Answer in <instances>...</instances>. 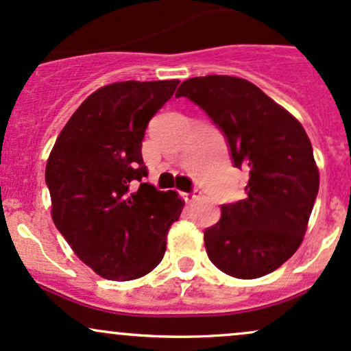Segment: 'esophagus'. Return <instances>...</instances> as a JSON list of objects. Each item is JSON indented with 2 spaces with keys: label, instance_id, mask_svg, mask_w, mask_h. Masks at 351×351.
<instances>
[{
  "label": "esophagus",
  "instance_id": "obj_1",
  "mask_svg": "<svg viewBox=\"0 0 351 351\" xmlns=\"http://www.w3.org/2000/svg\"><path fill=\"white\" fill-rule=\"evenodd\" d=\"M199 195H202V193H199V190L193 188V190L188 191V193H183V199H184V202L191 203V202H195V199H198Z\"/></svg>",
  "mask_w": 351,
  "mask_h": 351
}]
</instances>
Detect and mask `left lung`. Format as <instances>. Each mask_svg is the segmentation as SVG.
I'll return each instance as SVG.
<instances>
[{
    "label": "left lung",
    "instance_id": "1",
    "mask_svg": "<svg viewBox=\"0 0 351 351\" xmlns=\"http://www.w3.org/2000/svg\"><path fill=\"white\" fill-rule=\"evenodd\" d=\"M198 105L218 126L233 165L248 173L245 199L221 205L205 230L208 258L234 278H260L302 245L319 175L305 130L260 88L234 76L182 83L176 98Z\"/></svg>",
    "mask_w": 351,
    "mask_h": 351
}]
</instances>
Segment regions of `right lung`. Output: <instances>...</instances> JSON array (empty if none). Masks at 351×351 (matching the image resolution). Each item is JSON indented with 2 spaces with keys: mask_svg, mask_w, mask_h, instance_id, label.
I'll use <instances>...</instances> for the list:
<instances>
[{
  "mask_svg": "<svg viewBox=\"0 0 351 351\" xmlns=\"http://www.w3.org/2000/svg\"><path fill=\"white\" fill-rule=\"evenodd\" d=\"M178 80L121 82L88 96L61 130L46 163L58 232L99 276L140 278L158 267L180 218L176 191L145 183L141 141Z\"/></svg>",
  "mask_w": 351,
  "mask_h": 351,
  "instance_id": "1",
  "label": "right lung"
}]
</instances>
